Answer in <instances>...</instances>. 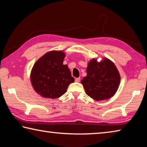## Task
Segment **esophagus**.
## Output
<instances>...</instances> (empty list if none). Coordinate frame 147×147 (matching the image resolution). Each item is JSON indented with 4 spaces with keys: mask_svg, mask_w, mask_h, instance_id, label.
I'll return each mask as SVG.
<instances>
[{
    "mask_svg": "<svg viewBox=\"0 0 147 147\" xmlns=\"http://www.w3.org/2000/svg\"><path fill=\"white\" fill-rule=\"evenodd\" d=\"M80 80V78H75V82H79Z\"/></svg>",
    "mask_w": 147,
    "mask_h": 147,
    "instance_id": "esophagus-1",
    "label": "esophagus"
}]
</instances>
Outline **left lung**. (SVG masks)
<instances>
[{"mask_svg": "<svg viewBox=\"0 0 147 147\" xmlns=\"http://www.w3.org/2000/svg\"><path fill=\"white\" fill-rule=\"evenodd\" d=\"M87 76L82 80L86 93L95 100L110 98L116 93L121 76L113 62L107 58L100 61L93 58L88 62Z\"/></svg>", "mask_w": 147, "mask_h": 147, "instance_id": "left-lung-1", "label": "left lung"}]
</instances>
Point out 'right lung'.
Listing matches in <instances>:
<instances>
[{
    "label": "right lung",
    "mask_w": 147,
    "mask_h": 147,
    "mask_svg": "<svg viewBox=\"0 0 147 147\" xmlns=\"http://www.w3.org/2000/svg\"><path fill=\"white\" fill-rule=\"evenodd\" d=\"M61 51H49L41 56L32 69L30 81L37 93L45 98H56L65 93L69 84L74 82Z\"/></svg>",
    "instance_id": "add662e5"
}]
</instances>
